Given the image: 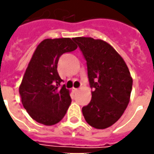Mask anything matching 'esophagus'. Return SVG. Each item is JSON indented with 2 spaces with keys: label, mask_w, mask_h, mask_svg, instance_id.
Returning <instances> with one entry per match:
<instances>
[{
  "label": "esophagus",
  "mask_w": 154,
  "mask_h": 154,
  "mask_svg": "<svg viewBox=\"0 0 154 154\" xmlns=\"http://www.w3.org/2000/svg\"><path fill=\"white\" fill-rule=\"evenodd\" d=\"M78 91H79V89H77V88H73V91H74L75 93L78 92Z\"/></svg>",
  "instance_id": "esophagus-1"
}]
</instances>
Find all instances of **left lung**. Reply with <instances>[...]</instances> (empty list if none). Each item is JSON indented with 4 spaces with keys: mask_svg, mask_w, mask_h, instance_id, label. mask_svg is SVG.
<instances>
[{
    "mask_svg": "<svg viewBox=\"0 0 154 154\" xmlns=\"http://www.w3.org/2000/svg\"><path fill=\"white\" fill-rule=\"evenodd\" d=\"M87 64L91 91L90 103L82 108L85 121L106 129L122 116L130 102L132 78L121 56L106 41L91 37L73 38Z\"/></svg>",
    "mask_w": 154,
    "mask_h": 154,
    "instance_id": "1",
    "label": "left lung"
}]
</instances>
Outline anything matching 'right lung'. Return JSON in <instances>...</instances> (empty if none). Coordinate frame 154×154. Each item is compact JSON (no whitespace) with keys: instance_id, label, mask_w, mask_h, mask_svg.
I'll return each instance as SVG.
<instances>
[{"instance_id":"1","label":"right lung","mask_w":154,"mask_h":154,"mask_svg":"<svg viewBox=\"0 0 154 154\" xmlns=\"http://www.w3.org/2000/svg\"><path fill=\"white\" fill-rule=\"evenodd\" d=\"M77 48L72 39H46L36 47L19 86L22 104L36 122L52 125L62 120L71 103L69 91L57 73L59 57Z\"/></svg>"}]
</instances>
